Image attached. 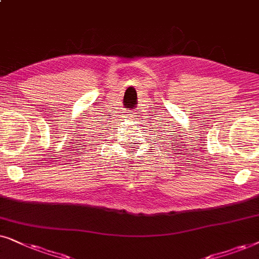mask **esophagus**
I'll return each instance as SVG.
<instances>
[{
    "instance_id": "34e87169",
    "label": "esophagus",
    "mask_w": 259,
    "mask_h": 259,
    "mask_svg": "<svg viewBox=\"0 0 259 259\" xmlns=\"http://www.w3.org/2000/svg\"><path fill=\"white\" fill-rule=\"evenodd\" d=\"M126 116L129 117V118H132V119H135L136 117H137L136 113H135V112H132V111H127V112H126Z\"/></svg>"
}]
</instances>
